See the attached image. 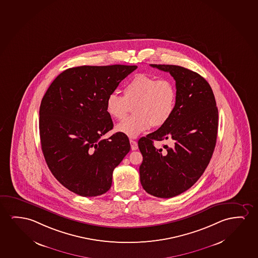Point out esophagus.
<instances>
[{
  "label": "esophagus",
  "mask_w": 258,
  "mask_h": 258,
  "mask_svg": "<svg viewBox=\"0 0 258 258\" xmlns=\"http://www.w3.org/2000/svg\"><path fill=\"white\" fill-rule=\"evenodd\" d=\"M130 144H131V149L133 150H137L138 149V143L135 142V141L130 140Z\"/></svg>",
  "instance_id": "esophagus-1"
}]
</instances>
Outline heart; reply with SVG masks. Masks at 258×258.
Here are the masks:
<instances>
[{
    "label": "heart",
    "mask_w": 258,
    "mask_h": 258,
    "mask_svg": "<svg viewBox=\"0 0 258 258\" xmlns=\"http://www.w3.org/2000/svg\"><path fill=\"white\" fill-rule=\"evenodd\" d=\"M177 89L169 79L140 73L123 87V95L113 92L106 99V111L115 119H123L135 104V115L127 117L116 127V131L135 138L151 125L159 127L167 123L174 113Z\"/></svg>",
    "instance_id": "obj_1"
}]
</instances>
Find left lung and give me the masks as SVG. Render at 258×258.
<instances>
[{
	"mask_svg": "<svg viewBox=\"0 0 258 258\" xmlns=\"http://www.w3.org/2000/svg\"><path fill=\"white\" fill-rule=\"evenodd\" d=\"M150 66L173 77L177 102L167 123L139 140L140 177L148 194L171 198L190 188L207 168L217 142L218 107L210 84L198 73L181 66ZM155 140L171 141V147L156 149Z\"/></svg>",
	"mask_w": 258,
	"mask_h": 258,
	"instance_id": "1",
	"label": "left lung"
}]
</instances>
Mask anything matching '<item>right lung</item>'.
Instances as JSON below:
<instances>
[{
  "label": "right lung",
  "mask_w": 258,
  "mask_h": 258,
  "mask_svg": "<svg viewBox=\"0 0 258 258\" xmlns=\"http://www.w3.org/2000/svg\"><path fill=\"white\" fill-rule=\"evenodd\" d=\"M136 66H80L62 72L44 95L40 107V143L52 174L70 191L101 196L112 184L114 169L131 146L116 133L106 99Z\"/></svg>",
  "instance_id": "1"
}]
</instances>
